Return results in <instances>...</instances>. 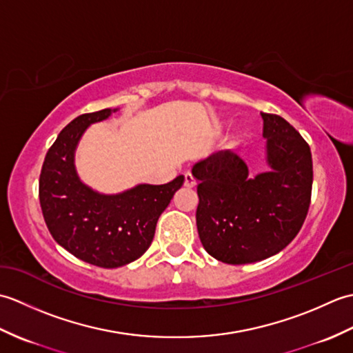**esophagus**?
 Segmentation results:
<instances>
[{
	"instance_id": "esophagus-1",
	"label": "esophagus",
	"mask_w": 353,
	"mask_h": 353,
	"mask_svg": "<svg viewBox=\"0 0 353 353\" xmlns=\"http://www.w3.org/2000/svg\"><path fill=\"white\" fill-rule=\"evenodd\" d=\"M185 186H188V188H194V186H196V179H194L191 172H186L185 174Z\"/></svg>"
}]
</instances>
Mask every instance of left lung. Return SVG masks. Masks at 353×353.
Returning <instances> with one entry per match:
<instances>
[{
    "label": "left lung",
    "instance_id": "left-lung-1",
    "mask_svg": "<svg viewBox=\"0 0 353 353\" xmlns=\"http://www.w3.org/2000/svg\"><path fill=\"white\" fill-rule=\"evenodd\" d=\"M264 121L267 171L249 174L244 159L221 150L194 163L199 181L197 230L205 250L232 265L279 253L299 234L312 190L310 145L279 115Z\"/></svg>",
    "mask_w": 353,
    "mask_h": 353
}]
</instances>
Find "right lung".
I'll list each match as a JSON object with an SVG mask.
<instances>
[{
  "label": "right lung",
  "mask_w": 353,
  "mask_h": 353,
  "mask_svg": "<svg viewBox=\"0 0 353 353\" xmlns=\"http://www.w3.org/2000/svg\"><path fill=\"white\" fill-rule=\"evenodd\" d=\"M118 109L83 114L59 133L48 150L39 179L45 223L59 245L74 256L103 268L137 261L153 241L156 223L185 177L165 185L139 183L118 194H103L81 182L76 150L91 124Z\"/></svg>",
  "instance_id": "right-lung-1"
}]
</instances>
